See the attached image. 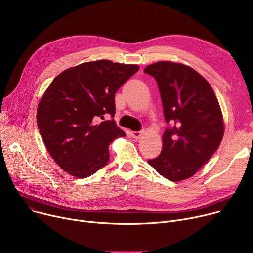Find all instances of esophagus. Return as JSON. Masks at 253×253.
<instances>
[{
	"instance_id": "obj_1",
	"label": "esophagus",
	"mask_w": 253,
	"mask_h": 253,
	"mask_svg": "<svg viewBox=\"0 0 253 253\" xmlns=\"http://www.w3.org/2000/svg\"><path fill=\"white\" fill-rule=\"evenodd\" d=\"M142 135V132L141 131H132L131 132V136L135 138V139H138L140 138V136Z\"/></svg>"
}]
</instances>
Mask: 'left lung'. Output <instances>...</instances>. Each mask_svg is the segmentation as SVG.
<instances>
[{"label":"left lung","instance_id":"obj_1","mask_svg":"<svg viewBox=\"0 0 253 253\" xmlns=\"http://www.w3.org/2000/svg\"><path fill=\"white\" fill-rule=\"evenodd\" d=\"M157 81L165 121L163 148L148 163L171 181L193 176L218 149L223 120L214 91L188 65L159 61L143 71Z\"/></svg>","mask_w":253,"mask_h":253}]
</instances>
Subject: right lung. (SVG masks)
I'll use <instances>...</instances> for the list:
<instances>
[{
  "instance_id": "1",
  "label": "right lung",
  "mask_w": 253,
  "mask_h": 253,
  "mask_svg": "<svg viewBox=\"0 0 253 253\" xmlns=\"http://www.w3.org/2000/svg\"><path fill=\"white\" fill-rule=\"evenodd\" d=\"M138 70L104 59L85 62L59 74L46 90L38 128L51 157L69 174L86 178L108 164L110 144L126 134L115 120L100 121L105 115L114 118L116 92Z\"/></svg>"
}]
</instances>
